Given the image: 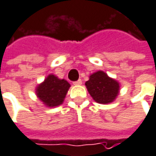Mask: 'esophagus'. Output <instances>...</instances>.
I'll list each match as a JSON object with an SVG mask.
<instances>
[{
  "mask_svg": "<svg viewBox=\"0 0 156 156\" xmlns=\"http://www.w3.org/2000/svg\"><path fill=\"white\" fill-rule=\"evenodd\" d=\"M73 84H74V85H81V84H82V80H81V79H79L78 81L74 82V83H73Z\"/></svg>",
  "mask_w": 156,
  "mask_h": 156,
  "instance_id": "esophagus-1",
  "label": "esophagus"
}]
</instances>
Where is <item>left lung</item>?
Returning a JSON list of instances; mask_svg holds the SVG:
<instances>
[{
  "mask_svg": "<svg viewBox=\"0 0 156 156\" xmlns=\"http://www.w3.org/2000/svg\"><path fill=\"white\" fill-rule=\"evenodd\" d=\"M88 93L93 99L101 105L113 103L119 94L120 83L114 78H111L104 71H97L89 76L85 83Z\"/></svg>",
  "mask_w": 156,
  "mask_h": 156,
  "instance_id": "8db88e82",
  "label": "left lung"
}]
</instances>
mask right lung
Segmentation results:
<instances>
[{"label": "right lung", "instance_id": "obj_1", "mask_svg": "<svg viewBox=\"0 0 156 156\" xmlns=\"http://www.w3.org/2000/svg\"><path fill=\"white\" fill-rule=\"evenodd\" d=\"M70 87L71 84L66 80L51 73L36 86L35 94L45 106L56 107L63 103Z\"/></svg>", "mask_w": 156, "mask_h": 156}]
</instances>
